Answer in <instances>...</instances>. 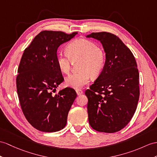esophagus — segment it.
<instances>
[{
    "instance_id": "1",
    "label": "esophagus",
    "mask_w": 157,
    "mask_h": 157,
    "mask_svg": "<svg viewBox=\"0 0 157 157\" xmlns=\"http://www.w3.org/2000/svg\"><path fill=\"white\" fill-rule=\"evenodd\" d=\"M76 94H77L78 95H81V94H82L83 93V91L81 90H80V89L76 90Z\"/></svg>"
}]
</instances>
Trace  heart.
I'll return each instance as SVG.
<instances>
[{"label": "heart", "mask_w": 157, "mask_h": 157, "mask_svg": "<svg viewBox=\"0 0 157 157\" xmlns=\"http://www.w3.org/2000/svg\"><path fill=\"white\" fill-rule=\"evenodd\" d=\"M67 53L59 52L56 55V64L59 70L64 74L71 71L72 60L81 59L80 72L72 73L65 79L67 86L75 89H81L90 82L92 75L98 76L104 68L106 55L102 49L94 42L84 39H75L67 45Z\"/></svg>", "instance_id": "b5f03b06"}]
</instances>
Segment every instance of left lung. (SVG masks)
Segmentation results:
<instances>
[{"mask_svg": "<svg viewBox=\"0 0 157 157\" xmlns=\"http://www.w3.org/2000/svg\"><path fill=\"white\" fill-rule=\"evenodd\" d=\"M100 41L106 55L104 68L90 89L87 111L91 127L99 132L121 131L131 120L139 98V73L130 49L113 34L86 36Z\"/></svg>", "mask_w": 157, "mask_h": 157, "instance_id": "8db88e82", "label": "left lung"}]
</instances>
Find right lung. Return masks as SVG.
Returning a JSON list of instances; mask_svg holds the SVG:
<instances>
[{
	"instance_id": "1",
	"label": "right lung",
	"mask_w": 157,
	"mask_h": 157,
	"mask_svg": "<svg viewBox=\"0 0 157 157\" xmlns=\"http://www.w3.org/2000/svg\"><path fill=\"white\" fill-rule=\"evenodd\" d=\"M77 33L44 30L34 38L22 55L17 77V93L26 120L39 131L56 132L67 124L76 93L67 87L52 94L64 80L56 57L60 46Z\"/></svg>"
}]
</instances>
